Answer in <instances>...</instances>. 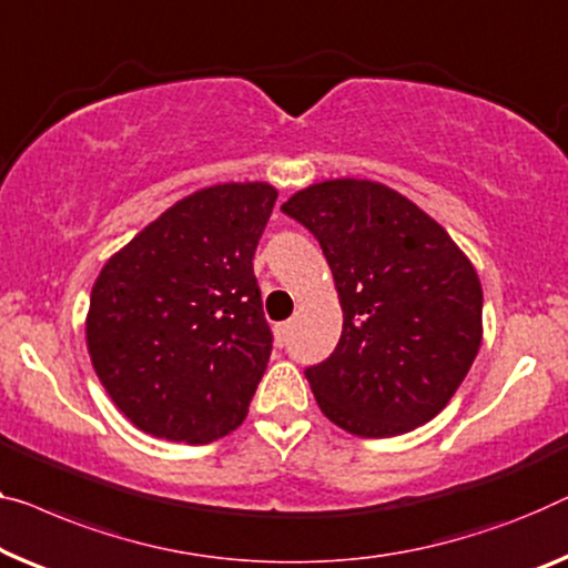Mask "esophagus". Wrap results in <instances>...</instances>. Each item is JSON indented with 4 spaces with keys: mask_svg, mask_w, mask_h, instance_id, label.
<instances>
[{
    "mask_svg": "<svg viewBox=\"0 0 568 568\" xmlns=\"http://www.w3.org/2000/svg\"><path fill=\"white\" fill-rule=\"evenodd\" d=\"M291 328H293L291 324H277V326H275V338H277V344L283 346V344L287 342V336H291Z\"/></svg>",
    "mask_w": 568,
    "mask_h": 568,
    "instance_id": "1",
    "label": "esophagus"
}]
</instances>
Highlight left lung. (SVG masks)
Segmentation results:
<instances>
[{
    "mask_svg": "<svg viewBox=\"0 0 568 568\" xmlns=\"http://www.w3.org/2000/svg\"><path fill=\"white\" fill-rule=\"evenodd\" d=\"M281 209L318 240L344 311L332 357L306 369L321 413L362 438L438 416L481 344V283L459 244L362 178L313 183Z\"/></svg>",
    "mask_w": 568,
    "mask_h": 568,
    "instance_id": "1",
    "label": "left lung"
}]
</instances>
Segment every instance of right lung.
Masks as SVG:
<instances>
[{
  "instance_id": "right-lung-1",
  "label": "right lung",
  "mask_w": 568,
  "mask_h": 568,
  "mask_svg": "<svg viewBox=\"0 0 568 568\" xmlns=\"http://www.w3.org/2000/svg\"><path fill=\"white\" fill-rule=\"evenodd\" d=\"M275 199L262 181L209 185L101 267L87 313L89 357L145 434L209 444L247 418L273 349L252 257Z\"/></svg>"
}]
</instances>
